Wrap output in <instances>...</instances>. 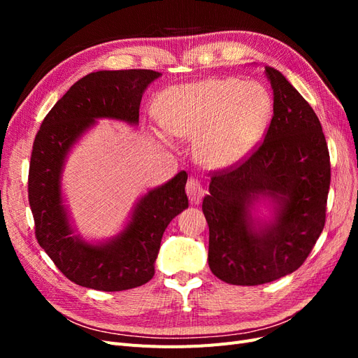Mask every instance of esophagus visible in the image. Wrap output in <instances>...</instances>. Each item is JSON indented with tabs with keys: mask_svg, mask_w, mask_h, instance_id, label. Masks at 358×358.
I'll list each match as a JSON object with an SVG mask.
<instances>
[{
	"mask_svg": "<svg viewBox=\"0 0 358 358\" xmlns=\"http://www.w3.org/2000/svg\"><path fill=\"white\" fill-rule=\"evenodd\" d=\"M187 194L191 203H199L204 196V189L201 187V183L197 179L189 178L187 182Z\"/></svg>",
	"mask_w": 358,
	"mask_h": 358,
	"instance_id": "34e87169",
	"label": "esophagus"
}]
</instances>
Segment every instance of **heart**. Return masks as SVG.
Segmentation results:
<instances>
[{
    "mask_svg": "<svg viewBox=\"0 0 358 358\" xmlns=\"http://www.w3.org/2000/svg\"><path fill=\"white\" fill-rule=\"evenodd\" d=\"M272 99L257 82L209 79L178 85L162 92L155 115L164 131L196 141V157L209 169H229L262 138Z\"/></svg>",
    "mask_w": 358,
    "mask_h": 358,
    "instance_id": "b5f03b06",
    "label": "heart"
}]
</instances>
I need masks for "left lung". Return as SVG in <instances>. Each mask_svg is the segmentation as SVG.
Returning <instances> with one entry per match:
<instances>
[{
  "instance_id": "1",
  "label": "left lung",
  "mask_w": 358,
  "mask_h": 358,
  "mask_svg": "<svg viewBox=\"0 0 358 358\" xmlns=\"http://www.w3.org/2000/svg\"><path fill=\"white\" fill-rule=\"evenodd\" d=\"M264 69L273 90L264 140L248 158L212 171L201 206L209 267L231 285H259L292 273L326 224L330 155L320 119L282 73ZM262 195L275 200V220L257 227L248 209Z\"/></svg>"
}]
</instances>
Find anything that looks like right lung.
Here are the masks:
<instances>
[{
  "instance_id": "right-lung-1",
  "label": "right lung",
  "mask_w": 358,
  "mask_h": 358,
  "mask_svg": "<svg viewBox=\"0 0 358 358\" xmlns=\"http://www.w3.org/2000/svg\"><path fill=\"white\" fill-rule=\"evenodd\" d=\"M154 70L95 71L76 82L43 119L32 145L28 200L38 245L62 275L80 287L122 291L143 285L155 273L162 234L170 221L188 208L187 171L150 189L140 200L131 221L115 239L92 245L73 236L61 196L64 159L95 119L138 122L148 85L159 78Z\"/></svg>"
}]
</instances>
